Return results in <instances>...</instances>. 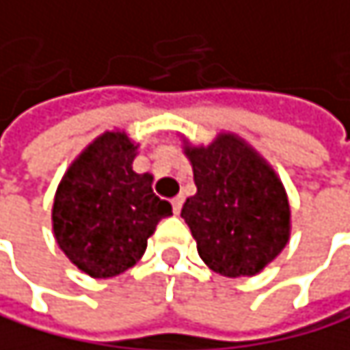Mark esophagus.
I'll use <instances>...</instances> for the list:
<instances>
[{
	"instance_id": "34e87169",
	"label": "esophagus",
	"mask_w": 350,
	"mask_h": 350,
	"mask_svg": "<svg viewBox=\"0 0 350 350\" xmlns=\"http://www.w3.org/2000/svg\"><path fill=\"white\" fill-rule=\"evenodd\" d=\"M183 203H185V197H183V195H178V197H174V199H172V209H174V215H178V213H180V209H183Z\"/></svg>"
}]
</instances>
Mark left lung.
Returning a JSON list of instances; mask_svg holds the SVG:
<instances>
[{
	"label": "left lung",
	"mask_w": 350,
	"mask_h": 350,
	"mask_svg": "<svg viewBox=\"0 0 350 350\" xmlns=\"http://www.w3.org/2000/svg\"><path fill=\"white\" fill-rule=\"evenodd\" d=\"M185 155L197 195L183 217L203 262L230 279L254 277L269 267L291 236V207L273 165L242 137L219 133L209 145H191Z\"/></svg>",
	"instance_id": "obj_1"
}]
</instances>
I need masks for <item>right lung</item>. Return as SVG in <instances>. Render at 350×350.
Instances as JSON below:
<instances>
[{
	"label": "right lung",
	"mask_w": 350,
	"mask_h": 350,
	"mask_svg": "<svg viewBox=\"0 0 350 350\" xmlns=\"http://www.w3.org/2000/svg\"><path fill=\"white\" fill-rule=\"evenodd\" d=\"M139 143L116 129L96 137L67 167L53 201V234L85 275L108 279L135 267L172 205L155 197L151 174H137Z\"/></svg>",
	"instance_id": "1"
}]
</instances>
